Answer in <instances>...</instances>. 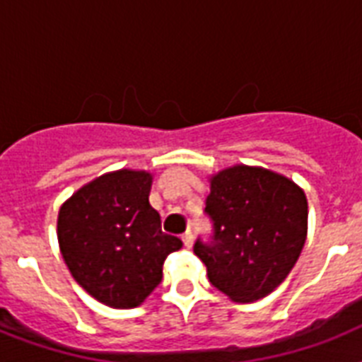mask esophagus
Wrapping results in <instances>:
<instances>
[{
  "mask_svg": "<svg viewBox=\"0 0 362 362\" xmlns=\"http://www.w3.org/2000/svg\"><path fill=\"white\" fill-rule=\"evenodd\" d=\"M182 240H184V246L192 247L193 246V233L192 231L184 233V235H182Z\"/></svg>",
  "mask_w": 362,
  "mask_h": 362,
  "instance_id": "34e87169",
  "label": "esophagus"
}]
</instances>
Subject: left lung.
Wrapping results in <instances>:
<instances>
[{"label":"left lung","mask_w":362,"mask_h":362,"mask_svg":"<svg viewBox=\"0 0 362 362\" xmlns=\"http://www.w3.org/2000/svg\"><path fill=\"white\" fill-rule=\"evenodd\" d=\"M206 214L214 244L193 252L210 284L235 303L267 297L286 280L308 233V201L298 184L255 165H233L210 175Z\"/></svg>","instance_id":"1"}]
</instances>
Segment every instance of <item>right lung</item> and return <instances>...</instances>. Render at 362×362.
<instances>
[{"label":"right lung","instance_id":"right-lung-1","mask_svg":"<svg viewBox=\"0 0 362 362\" xmlns=\"http://www.w3.org/2000/svg\"><path fill=\"white\" fill-rule=\"evenodd\" d=\"M152 173L120 169L76 189L58 212V244L71 276L105 306H141L180 238L161 231L148 201Z\"/></svg>","mask_w":362,"mask_h":362}]
</instances>
